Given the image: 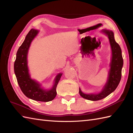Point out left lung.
Returning <instances> with one entry per match:
<instances>
[{
	"label": "left lung",
	"instance_id": "left-lung-1",
	"mask_svg": "<svg viewBox=\"0 0 133 133\" xmlns=\"http://www.w3.org/2000/svg\"><path fill=\"white\" fill-rule=\"evenodd\" d=\"M102 31L108 37L112 51V58L110 64V69L109 71L107 82L103 90L98 94H84L80 89H79V91L82 97L92 101H97L103 99L113 92L118 86L122 78L123 59L121 48L115 41L113 32L106 29H104Z\"/></svg>",
	"mask_w": 133,
	"mask_h": 133
}]
</instances>
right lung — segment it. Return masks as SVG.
<instances>
[{"label":"right lung","mask_w":133,"mask_h":133,"mask_svg":"<svg viewBox=\"0 0 133 133\" xmlns=\"http://www.w3.org/2000/svg\"><path fill=\"white\" fill-rule=\"evenodd\" d=\"M38 33V30L31 29L28 33L18 50L14 69L19 85L26 97L36 101L48 102L53 100L57 95L56 89L63 74L59 73L57 75L54 85L50 90L43 89L41 84L31 79L28 68L27 55L31 42Z\"/></svg>","instance_id":"add662e5"}]
</instances>
